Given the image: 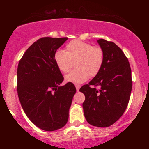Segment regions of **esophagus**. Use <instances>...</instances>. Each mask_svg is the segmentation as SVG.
I'll return each instance as SVG.
<instances>
[{"label":"esophagus","mask_w":149,"mask_h":149,"mask_svg":"<svg viewBox=\"0 0 149 149\" xmlns=\"http://www.w3.org/2000/svg\"><path fill=\"white\" fill-rule=\"evenodd\" d=\"M80 85H76V90H77V92H78V91H79V90H80Z\"/></svg>","instance_id":"1"}]
</instances>
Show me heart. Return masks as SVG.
Here are the masks:
<instances>
[{
  "mask_svg": "<svg viewBox=\"0 0 149 149\" xmlns=\"http://www.w3.org/2000/svg\"><path fill=\"white\" fill-rule=\"evenodd\" d=\"M54 60L59 71L66 73L76 61V69L65 76V80L74 84H81L88 79L90 75L95 76L100 73L104 61L103 49L88 42L73 40L66 46V52L57 49Z\"/></svg>",
  "mask_w": 149,
  "mask_h": 149,
  "instance_id": "1",
  "label": "heart"
}]
</instances>
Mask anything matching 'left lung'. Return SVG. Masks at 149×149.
<instances>
[{"mask_svg":"<svg viewBox=\"0 0 149 149\" xmlns=\"http://www.w3.org/2000/svg\"><path fill=\"white\" fill-rule=\"evenodd\" d=\"M97 42L104 53L103 66L89 84L80 88V92L85 97L83 107L86 120L92 125L107 127L124 113L132 80L130 63L122 49L113 42L104 39Z\"/></svg>","mask_w":149,"mask_h":149,"instance_id":"8db88e82","label":"left lung"}]
</instances>
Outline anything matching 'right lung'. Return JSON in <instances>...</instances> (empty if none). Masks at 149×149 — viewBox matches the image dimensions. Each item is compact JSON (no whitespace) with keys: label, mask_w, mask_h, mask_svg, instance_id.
I'll list each match as a JSON object with an SVG mask.
<instances>
[{"label":"right lung","mask_w":149,"mask_h":149,"mask_svg":"<svg viewBox=\"0 0 149 149\" xmlns=\"http://www.w3.org/2000/svg\"><path fill=\"white\" fill-rule=\"evenodd\" d=\"M68 39L44 37L26 49L17 67V94L26 115L45 131L64 127L76 92L74 85L60 86L64 77L54 60V54Z\"/></svg>","instance_id":"add662e5"}]
</instances>
